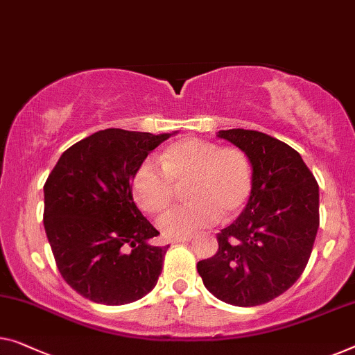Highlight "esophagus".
I'll list each match as a JSON object with an SVG mask.
<instances>
[{
  "mask_svg": "<svg viewBox=\"0 0 355 355\" xmlns=\"http://www.w3.org/2000/svg\"><path fill=\"white\" fill-rule=\"evenodd\" d=\"M194 241V236H187V237H180V239H173L172 244H188V242Z\"/></svg>",
  "mask_w": 355,
  "mask_h": 355,
  "instance_id": "1",
  "label": "esophagus"
}]
</instances>
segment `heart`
I'll return each instance as SVG.
<instances>
[{
  "label": "heart",
  "instance_id": "obj_1",
  "mask_svg": "<svg viewBox=\"0 0 355 355\" xmlns=\"http://www.w3.org/2000/svg\"><path fill=\"white\" fill-rule=\"evenodd\" d=\"M161 167L145 161L137 168L132 189L140 210L155 215L171 205L173 187L188 183L187 198L191 202L157 220V230L168 239L196 234L218 223L220 216L232 218L252 194V166L239 148H221L189 137L164 150Z\"/></svg>",
  "mask_w": 355,
  "mask_h": 355
}]
</instances>
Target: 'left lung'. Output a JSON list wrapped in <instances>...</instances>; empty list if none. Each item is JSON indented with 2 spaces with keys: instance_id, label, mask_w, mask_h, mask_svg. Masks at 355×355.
<instances>
[{
  "instance_id": "8db88e82",
  "label": "left lung",
  "mask_w": 355,
  "mask_h": 355,
  "mask_svg": "<svg viewBox=\"0 0 355 355\" xmlns=\"http://www.w3.org/2000/svg\"><path fill=\"white\" fill-rule=\"evenodd\" d=\"M248 157L253 187L244 210L216 236L218 252L198 263L205 288L250 308L282 295L303 274L319 230V184L292 146L263 132H216Z\"/></svg>"
}]
</instances>
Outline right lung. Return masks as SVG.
<instances>
[{"instance_id": "1", "label": "right lung", "mask_w": 355, "mask_h": 355, "mask_svg": "<svg viewBox=\"0 0 355 355\" xmlns=\"http://www.w3.org/2000/svg\"><path fill=\"white\" fill-rule=\"evenodd\" d=\"M172 134L105 129L60 156L44 184V230L65 282L94 303L121 306L155 288L168 245L132 196L146 156Z\"/></svg>"}]
</instances>
